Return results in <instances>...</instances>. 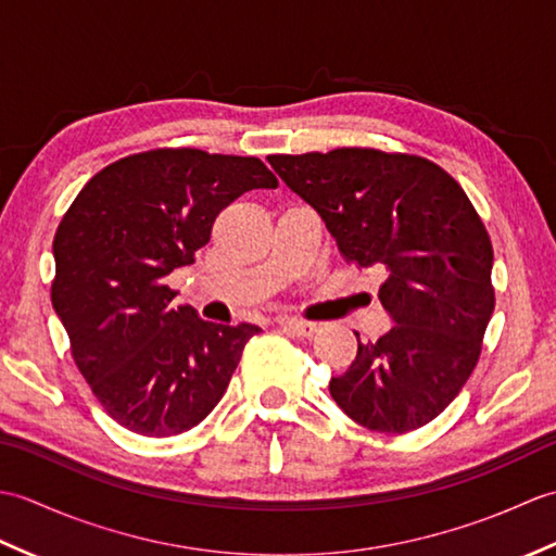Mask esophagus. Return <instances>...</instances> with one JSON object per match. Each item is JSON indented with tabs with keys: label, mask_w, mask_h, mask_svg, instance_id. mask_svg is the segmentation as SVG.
Returning a JSON list of instances; mask_svg holds the SVG:
<instances>
[{
	"label": "esophagus",
	"mask_w": 556,
	"mask_h": 556,
	"mask_svg": "<svg viewBox=\"0 0 556 556\" xmlns=\"http://www.w3.org/2000/svg\"><path fill=\"white\" fill-rule=\"evenodd\" d=\"M281 327H287L289 332H293L301 339H308L317 332V323H308V320H299V317H279L277 320Z\"/></svg>",
	"instance_id": "esophagus-1"
}]
</instances>
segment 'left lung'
Listing matches in <instances>:
<instances>
[{
    "instance_id": "left-lung-1",
    "label": "left lung",
    "mask_w": 556,
    "mask_h": 556,
    "mask_svg": "<svg viewBox=\"0 0 556 556\" xmlns=\"http://www.w3.org/2000/svg\"><path fill=\"white\" fill-rule=\"evenodd\" d=\"M267 162L349 263L387 271L380 303L394 327L358 339L329 394L368 430L422 428L473 372L494 311L492 243L473 203L442 167L404 152L337 148Z\"/></svg>"
}]
</instances>
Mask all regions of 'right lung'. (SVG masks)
<instances>
[{"label":"right lung","instance_id":"right-lung-1","mask_svg":"<svg viewBox=\"0 0 556 556\" xmlns=\"http://www.w3.org/2000/svg\"><path fill=\"white\" fill-rule=\"evenodd\" d=\"M279 181L257 157L160 148L80 188L54 233L52 305L80 375L126 430L172 437L219 404L255 325L174 308L164 277L195 263L219 212Z\"/></svg>","mask_w":556,"mask_h":556}]
</instances>
